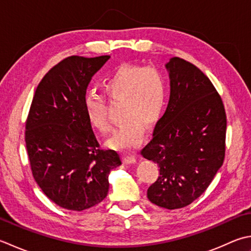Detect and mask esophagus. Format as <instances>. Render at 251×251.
Segmentation results:
<instances>
[{
  "label": "esophagus",
  "instance_id": "1",
  "mask_svg": "<svg viewBox=\"0 0 251 251\" xmlns=\"http://www.w3.org/2000/svg\"><path fill=\"white\" fill-rule=\"evenodd\" d=\"M123 161H124L125 164H134V163H136V156L127 153V154H124V156H123Z\"/></svg>",
  "mask_w": 251,
  "mask_h": 251
}]
</instances>
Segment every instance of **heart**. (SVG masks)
Returning a JSON list of instances; mask_svg holds the SVG:
<instances>
[{"label": "heart", "mask_w": 251, "mask_h": 251, "mask_svg": "<svg viewBox=\"0 0 251 251\" xmlns=\"http://www.w3.org/2000/svg\"><path fill=\"white\" fill-rule=\"evenodd\" d=\"M111 99L123 101L124 123L107 141L119 150H130L144 140L146 125H153L163 113L166 101L165 78L155 67L126 64L117 67L103 83ZM85 110L90 124L107 132L111 124L106 116L104 98L89 93L85 98Z\"/></svg>", "instance_id": "heart-1"}]
</instances>
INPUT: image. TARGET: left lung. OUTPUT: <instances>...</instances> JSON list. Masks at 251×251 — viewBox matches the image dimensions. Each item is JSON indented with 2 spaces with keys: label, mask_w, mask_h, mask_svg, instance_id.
Masks as SVG:
<instances>
[{
  "label": "left lung",
  "mask_w": 251,
  "mask_h": 251,
  "mask_svg": "<svg viewBox=\"0 0 251 251\" xmlns=\"http://www.w3.org/2000/svg\"><path fill=\"white\" fill-rule=\"evenodd\" d=\"M165 68L170 101L141 155L160 168L147 191L148 199L174 210L199 198L222 166L226 115L212 82L198 67L172 57Z\"/></svg>",
  "instance_id": "left-lung-1"
}]
</instances>
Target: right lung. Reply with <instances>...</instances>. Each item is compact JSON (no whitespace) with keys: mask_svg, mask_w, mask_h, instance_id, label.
Wrapping results in <instances>:
<instances>
[{"mask_svg":"<svg viewBox=\"0 0 251 251\" xmlns=\"http://www.w3.org/2000/svg\"><path fill=\"white\" fill-rule=\"evenodd\" d=\"M110 57L65 58L47 73L33 96L25 132L32 175L64 209L100 203L110 172L122 164L116 151L100 149L85 110L88 85Z\"/></svg>","mask_w":251,"mask_h":251,"instance_id":"add662e5","label":"right lung"}]
</instances>
